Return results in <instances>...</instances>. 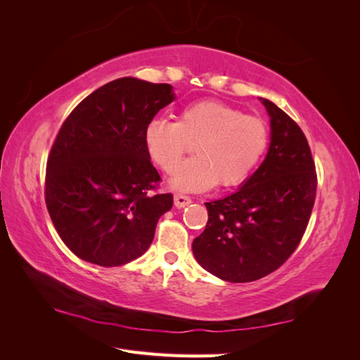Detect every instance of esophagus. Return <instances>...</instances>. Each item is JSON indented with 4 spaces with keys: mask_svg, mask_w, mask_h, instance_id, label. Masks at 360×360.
<instances>
[{
    "mask_svg": "<svg viewBox=\"0 0 360 360\" xmlns=\"http://www.w3.org/2000/svg\"><path fill=\"white\" fill-rule=\"evenodd\" d=\"M174 204H176V207H179V209H181V207H186L188 204H191V198L186 197V195L176 193L174 195Z\"/></svg>",
    "mask_w": 360,
    "mask_h": 360,
    "instance_id": "esophagus-1",
    "label": "esophagus"
}]
</instances>
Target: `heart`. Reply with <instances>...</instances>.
I'll use <instances>...</instances> for the list:
<instances>
[{
    "mask_svg": "<svg viewBox=\"0 0 360 360\" xmlns=\"http://www.w3.org/2000/svg\"><path fill=\"white\" fill-rule=\"evenodd\" d=\"M270 143L269 124L228 103L204 99L184 106L177 122L155 117L144 127L150 159L163 172H172L194 144L197 157L172 174L171 186L198 192L219 184H243L263 160Z\"/></svg>",
    "mask_w": 360,
    "mask_h": 360,
    "instance_id": "obj_1",
    "label": "heart"
}]
</instances>
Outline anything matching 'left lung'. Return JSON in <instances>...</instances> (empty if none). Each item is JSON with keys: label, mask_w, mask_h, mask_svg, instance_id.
Returning <instances> with one entry per match:
<instances>
[{"label": "left lung", "mask_w": 360, "mask_h": 360, "mask_svg": "<svg viewBox=\"0 0 360 360\" xmlns=\"http://www.w3.org/2000/svg\"><path fill=\"white\" fill-rule=\"evenodd\" d=\"M261 101L270 115L267 156L237 192L205 202L209 221L192 243L198 263L228 282L257 281L284 264L307 230L317 193L307 136L274 102Z\"/></svg>", "instance_id": "8db88e82"}]
</instances>
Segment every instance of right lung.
<instances>
[{"label":"right lung","mask_w":360,"mask_h":360,"mask_svg":"<svg viewBox=\"0 0 360 360\" xmlns=\"http://www.w3.org/2000/svg\"><path fill=\"white\" fill-rule=\"evenodd\" d=\"M174 99L169 84L120 78L64 120L48 156L45 201L76 257L123 266L153 242L172 193H153L162 179L146 150L144 127Z\"/></svg>","instance_id":"1"}]
</instances>
